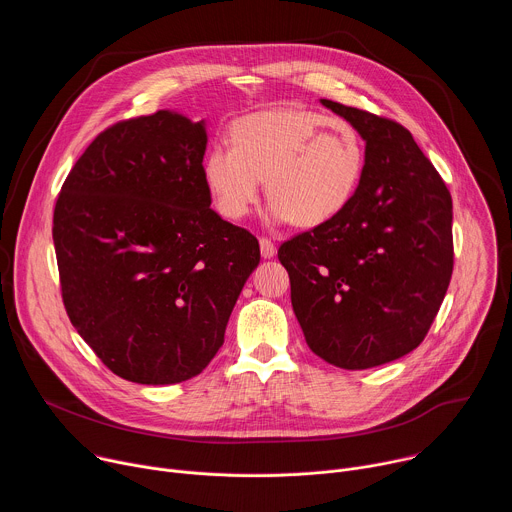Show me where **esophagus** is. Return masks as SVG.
Masks as SVG:
<instances>
[{
	"label": "esophagus",
	"mask_w": 512,
	"mask_h": 512,
	"mask_svg": "<svg viewBox=\"0 0 512 512\" xmlns=\"http://www.w3.org/2000/svg\"><path fill=\"white\" fill-rule=\"evenodd\" d=\"M259 247H261V257H263V259H273L275 253H277L273 241L267 239V237H261V239H259Z\"/></svg>",
	"instance_id": "1"
}]
</instances>
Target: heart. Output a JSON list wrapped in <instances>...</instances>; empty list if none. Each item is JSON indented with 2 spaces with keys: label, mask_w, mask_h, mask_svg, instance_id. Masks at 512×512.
<instances>
[{
  "label": "heart",
  "mask_w": 512,
  "mask_h": 512,
  "mask_svg": "<svg viewBox=\"0 0 512 512\" xmlns=\"http://www.w3.org/2000/svg\"><path fill=\"white\" fill-rule=\"evenodd\" d=\"M233 145H214L204 158V182L216 208L243 218L265 188L271 223L320 227L354 198L364 148L358 131L314 111L271 109L239 119Z\"/></svg>",
  "instance_id": "1"
}]
</instances>
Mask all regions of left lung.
Returning a JSON list of instances; mask_svg holds the SVG:
<instances>
[{
  "label": "left lung",
  "instance_id": "8db88e82",
  "mask_svg": "<svg viewBox=\"0 0 512 512\" xmlns=\"http://www.w3.org/2000/svg\"><path fill=\"white\" fill-rule=\"evenodd\" d=\"M320 103L364 139L362 178L336 218L277 257L310 350L362 371L409 354L437 316L454 269L452 196L403 125Z\"/></svg>",
  "mask_w": 512,
  "mask_h": 512
}]
</instances>
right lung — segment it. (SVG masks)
I'll list each match as a JSON object with an SVG mask.
<instances>
[{
  "label": "right lung",
  "mask_w": 512,
  "mask_h": 512,
  "mask_svg": "<svg viewBox=\"0 0 512 512\" xmlns=\"http://www.w3.org/2000/svg\"><path fill=\"white\" fill-rule=\"evenodd\" d=\"M206 123L162 109L95 137L62 184L52 239L66 314L117 377L174 385L225 342L257 239L210 208Z\"/></svg>",
  "instance_id": "1"
}]
</instances>
